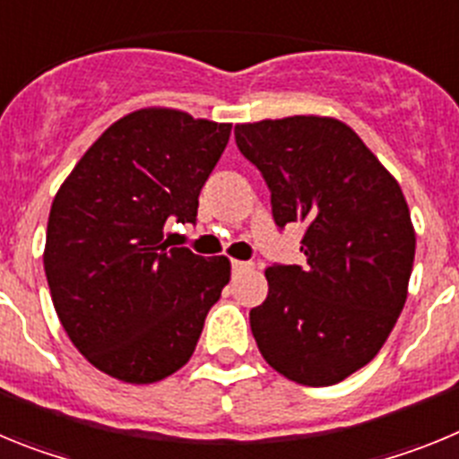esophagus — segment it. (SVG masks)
Instances as JSON below:
<instances>
[{
  "instance_id": "obj_1",
  "label": "esophagus",
  "mask_w": 459,
  "mask_h": 459,
  "mask_svg": "<svg viewBox=\"0 0 459 459\" xmlns=\"http://www.w3.org/2000/svg\"><path fill=\"white\" fill-rule=\"evenodd\" d=\"M250 262H241V259H234L232 262V271H246V269H250Z\"/></svg>"
}]
</instances>
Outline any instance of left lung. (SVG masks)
Wrapping results in <instances>:
<instances>
[{"label":"left lung","instance_id":"1","mask_svg":"<svg viewBox=\"0 0 459 459\" xmlns=\"http://www.w3.org/2000/svg\"><path fill=\"white\" fill-rule=\"evenodd\" d=\"M237 147L264 174L275 225L303 222L306 266H269L250 310L264 360L303 386L366 368L409 294L416 230L403 188L350 126L294 115L237 124Z\"/></svg>","mask_w":459,"mask_h":459}]
</instances>
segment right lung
<instances>
[{
  "label": "right lung",
  "mask_w": 459,
  "mask_h": 459,
  "mask_svg": "<svg viewBox=\"0 0 459 459\" xmlns=\"http://www.w3.org/2000/svg\"><path fill=\"white\" fill-rule=\"evenodd\" d=\"M230 133L184 109H135L56 190L43 250L52 303L75 350L112 379L144 386L184 368L230 282L225 255L165 241L169 216L195 222Z\"/></svg>",
  "instance_id": "right-lung-1"
}]
</instances>
